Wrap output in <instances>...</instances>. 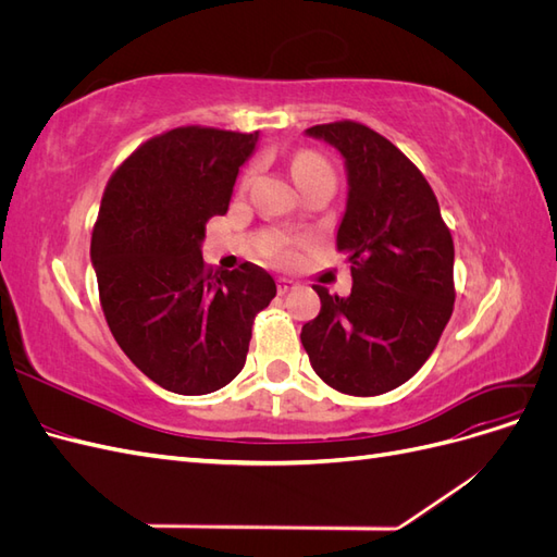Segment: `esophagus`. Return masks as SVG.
<instances>
[{
  "instance_id": "obj_1",
  "label": "esophagus",
  "mask_w": 557,
  "mask_h": 557,
  "mask_svg": "<svg viewBox=\"0 0 557 557\" xmlns=\"http://www.w3.org/2000/svg\"><path fill=\"white\" fill-rule=\"evenodd\" d=\"M295 288V283L290 281V278H278L276 281V290H278V295H285L288 290H293Z\"/></svg>"
}]
</instances>
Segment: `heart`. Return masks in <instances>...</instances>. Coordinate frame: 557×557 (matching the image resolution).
I'll list each match as a JSON object with an SVG mask.
<instances>
[{"instance_id":"b5f03b06","label":"heart","mask_w":557,"mask_h":557,"mask_svg":"<svg viewBox=\"0 0 557 557\" xmlns=\"http://www.w3.org/2000/svg\"><path fill=\"white\" fill-rule=\"evenodd\" d=\"M293 172H295V176H301V174H313V172H332V166L327 164L325 158H320L315 153H301L293 162ZM274 256L276 258H288V250L278 246L274 250Z\"/></svg>"}]
</instances>
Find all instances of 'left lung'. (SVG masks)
<instances>
[{
    "instance_id": "8db88e82",
    "label": "left lung",
    "mask_w": 557,
    "mask_h": 557,
    "mask_svg": "<svg viewBox=\"0 0 557 557\" xmlns=\"http://www.w3.org/2000/svg\"><path fill=\"white\" fill-rule=\"evenodd\" d=\"M346 160L348 201L336 250L348 256V297L315 285L320 313L301 327L313 372L346 395L407 383L450 320L453 237L423 172L383 134L356 121L313 125Z\"/></svg>"
}]
</instances>
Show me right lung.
Here are the masks:
<instances>
[{"label":"right lung","instance_id":"right-lung-1","mask_svg":"<svg viewBox=\"0 0 557 557\" xmlns=\"http://www.w3.org/2000/svg\"><path fill=\"white\" fill-rule=\"evenodd\" d=\"M258 132L166 129L111 174L92 227L99 305L125 356L178 395L237 376L256 315L276 295L258 264L223 272L201 260L213 215H225Z\"/></svg>","mask_w":557,"mask_h":557}]
</instances>
